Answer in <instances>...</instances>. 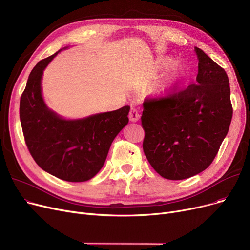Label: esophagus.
<instances>
[{"instance_id": "obj_1", "label": "esophagus", "mask_w": 250, "mask_h": 250, "mask_svg": "<svg viewBox=\"0 0 250 250\" xmlns=\"http://www.w3.org/2000/svg\"><path fill=\"white\" fill-rule=\"evenodd\" d=\"M140 117H141V114L135 107L130 108L129 113H128V118H129L130 122H133V123L138 122L140 120Z\"/></svg>"}]
</instances>
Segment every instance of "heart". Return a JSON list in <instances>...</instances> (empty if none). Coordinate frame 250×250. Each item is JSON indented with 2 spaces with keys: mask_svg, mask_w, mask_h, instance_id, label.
Wrapping results in <instances>:
<instances>
[{
  "mask_svg": "<svg viewBox=\"0 0 250 250\" xmlns=\"http://www.w3.org/2000/svg\"><path fill=\"white\" fill-rule=\"evenodd\" d=\"M177 77H178V74H175V75L171 78V80H169V82H167V83H168V84H172V83H174V82L176 81ZM163 89H164V88H163Z\"/></svg>",
  "mask_w": 250,
  "mask_h": 250,
  "instance_id": "heart-1",
  "label": "heart"
}]
</instances>
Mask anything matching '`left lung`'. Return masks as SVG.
<instances>
[{"label": "left lung", "instance_id": "left-lung-1", "mask_svg": "<svg viewBox=\"0 0 250 250\" xmlns=\"http://www.w3.org/2000/svg\"><path fill=\"white\" fill-rule=\"evenodd\" d=\"M194 51L199 60L195 82L143 103V150L155 171L166 179H186L211 165L232 120L225 70L201 48Z\"/></svg>", "mask_w": 250, "mask_h": 250}]
</instances>
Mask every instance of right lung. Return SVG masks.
Listing matches in <instances>:
<instances>
[{"mask_svg":"<svg viewBox=\"0 0 250 250\" xmlns=\"http://www.w3.org/2000/svg\"><path fill=\"white\" fill-rule=\"evenodd\" d=\"M58 52L38 62L28 77L20 99L21 126L39 167L65 181H87L99 172L112 141L127 125L129 106L74 121L48 109L42 95V77Z\"/></svg>","mask_w":250,"mask_h":250,"instance_id":"right-lung-1","label":"right lung"}]
</instances>
